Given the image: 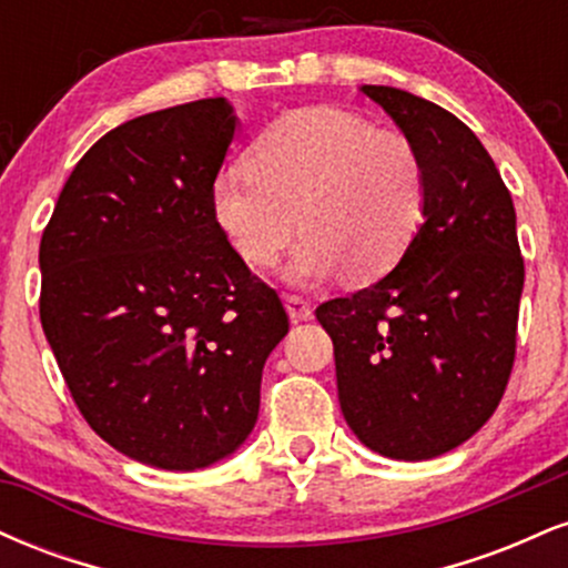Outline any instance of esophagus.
<instances>
[{"instance_id": "1", "label": "esophagus", "mask_w": 568, "mask_h": 568, "mask_svg": "<svg viewBox=\"0 0 568 568\" xmlns=\"http://www.w3.org/2000/svg\"><path fill=\"white\" fill-rule=\"evenodd\" d=\"M285 306H288L291 321H310L312 317V304L310 298L302 296V293H285Z\"/></svg>"}]
</instances>
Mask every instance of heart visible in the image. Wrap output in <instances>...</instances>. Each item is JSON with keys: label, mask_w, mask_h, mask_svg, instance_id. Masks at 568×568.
I'll list each match as a JSON object with an SVG mask.
<instances>
[{"label": "heart", "mask_w": 568, "mask_h": 568, "mask_svg": "<svg viewBox=\"0 0 568 568\" xmlns=\"http://www.w3.org/2000/svg\"><path fill=\"white\" fill-rule=\"evenodd\" d=\"M211 207L226 243L266 270L291 245V283L347 266L352 280L387 275L406 256L427 211V173L406 133L336 106L283 114L251 143L245 171L219 175Z\"/></svg>", "instance_id": "1"}]
</instances>
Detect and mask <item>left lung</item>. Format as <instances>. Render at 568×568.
<instances>
[{"mask_svg":"<svg viewBox=\"0 0 568 568\" xmlns=\"http://www.w3.org/2000/svg\"><path fill=\"white\" fill-rule=\"evenodd\" d=\"M419 149L425 224L379 283L317 306L338 403L368 448L433 459L486 425L510 382L524 256L510 189L484 143L438 103L363 84Z\"/></svg>","mask_w":568,"mask_h":568,"instance_id":"obj_1","label":"left lung"}]
</instances>
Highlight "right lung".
<instances>
[{
    "label": "right lung",
    "mask_w": 568,
    "mask_h": 568,
    "mask_svg": "<svg viewBox=\"0 0 568 568\" xmlns=\"http://www.w3.org/2000/svg\"><path fill=\"white\" fill-rule=\"evenodd\" d=\"M224 98L122 122L77 162L39 243V321L95 435L143 465L197 470L258 416L277 291L226 243L211 189L234 135Z\"/></svg>",
    "instance_id": "1"
}]
</instances>
